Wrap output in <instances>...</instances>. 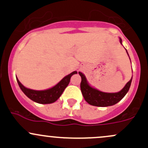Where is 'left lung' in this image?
Segmentation results:
<instances>
[{"label": "left lung", "mask_w": 148, "mask_h": 148, "mask_svg": "<svg viewBox=\"0 0 148 148\" xmlns=\"http://www.w3.org/2000/svg\"><path fill=\"white\" fill-rule=\"evenodd\" d=\"M120 42L121 45H123L121 38H120ZM126 51L128 54L127 49ZM79 74L81 77V90L85 100L89 104L95 106H110L119 102L126 95L127 92L130 90L132 81V77L130 81L125 85V87L118 92H104L100 91L90 86L87 79H86V76L82 72H79Z\"/></svg>", "instance_id": "left-lung-1"}]
</instances>
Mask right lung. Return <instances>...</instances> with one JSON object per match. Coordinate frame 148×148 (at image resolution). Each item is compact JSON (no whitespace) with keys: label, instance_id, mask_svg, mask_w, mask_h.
Wrapping results in <instances>:
<instances>
[{"label":"right lung","instance_id":"1","mask_svg":"<svg viewBox=\"0 0 148 148\" xmlns=\"http://www.w3.org/2000/svg\"><path fill=\"white\" fill-rule=\"evenodd\" d=\"M75 74H77L76 71H74L71 74L64 76L60 82L58 83L53 87L44 90H35L25 88L18 81L17 77H16V81L21 90L29 99L33 100L35 102L46 104V103H53L58 99V98L63 92L64 90L67 87L69 84L72 76Z\"/></svg>","mask_w":148,"mask_h":148}]
</instances>
